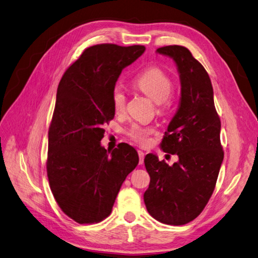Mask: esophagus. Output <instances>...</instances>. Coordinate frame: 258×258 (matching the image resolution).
<instances>
[{"instance_id":"obj_1","label":"esophagus","mask_w":258,"mask_h":258,"mask_svg":"<svg viewBox=\"0 0 258 258\" xmlns=\"http://www.w3.org/2000/svg\"><path fill=\"white\" fill-rule=\"evenodd\" d=\"M138 156H139V164L141 165V164L144 163V159H145V153H144V151L138 150Z\"/></svg>"}]
</instances>
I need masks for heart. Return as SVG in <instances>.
<instances>
[{
	"label": "heart",
	"instance_id": "b5f03b06",
	"mask_svg": "<svg viewBox=\"0 0 258 258\" xmlns=\"http://www.w3.org/2000/svg\"><path fill=\"white\" fill-rule=\"evenodd\" d=\"M133 85L159 105L160 112L167 110L170 104V94L173 90V81L167 73L157 66H151L136 75L133 78ZM111 101L115 113H122L125 110L126 95L121 87L117 86L113 88ZM155 133L156 128L152 125L146 126L135 124L128 130L127 135L136 143L147 145L150 141V136Z\"/></svg>",
	"mask_w": 258,
	"mask_h": 258
}]
</instances>
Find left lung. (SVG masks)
I'll return each instance as SVG.
<instances>
[{"mask_svg": "<svg viewBox=\"0 0 258 258\" xmlns=\"http://www.w3.org/2000/svg\"><path fill=\"white\" fill-rule=\"evenodd\" d=\"M159 53L176 62L181 98L162 140L163 151L177 154L169 166L154 154L145 157L150 184L144 201L151 217L168 225H184L202 213L213 193L224 151L221 120L209 75L183 46L161 47Z\"/></svg>", "mask_w": 258, "mask_h": 258, "instance_id": "8db88e82", "label": "left lung"}]
</instances>
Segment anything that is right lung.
Wrapping results in <instances>:
<instances>
[{
    "instance_id": "obj_1",
    "label": "right lung",
    "mask_w": 258,
    "mask_h": 258,
    "mask_svg": "<svg viewBox=\"0 0 258 258\" xmlns=\"http://www.w3.org/2000/svg\"><path fill=\"white\" fill-rule=\"evenodd\" d=\"M145 46H91L65 71L48 132L47 176L61 210L79 224L106 219L127 174L138 164L137 151L119 144L110 155L101 140L104 124L114 117L111 93L124 68Z\"/></svg>"
}]
</instances>
